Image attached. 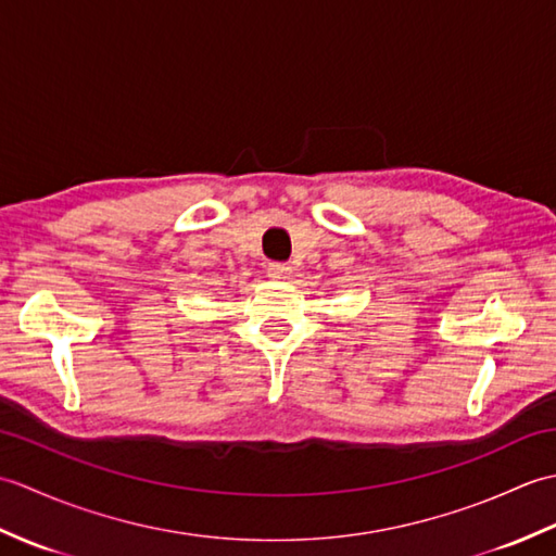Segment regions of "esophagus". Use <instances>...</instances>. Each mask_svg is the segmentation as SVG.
I'll use <instances>...</instances> for the list:
<instances>
[{
  "instance_id": "obj_1",
  "label": "esophagus",
  "mask_w": 556,
  "mask_h": 556,
  "mask_svg": "<svg viewBox=\"0 0 556 556\" xmlns=\"http://www.w3.org/2000/svg\"><path fill=\"white\" fill-rule=\"evenodd\" d=\"M269 277L271 279H289L293 267L289 263H269Z\"/></svg>"
}]
</instances>
